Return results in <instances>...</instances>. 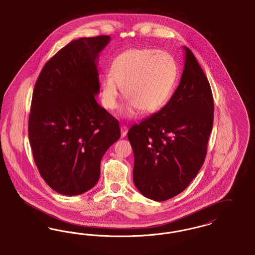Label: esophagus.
Listing matches in <instances>:
<instances>
[{"instance_id":"obj_1","label":"esophagus","mask_w":255,"mask_h":255,"mask_svg":"<svg viewBox=\"0 0 255 255\" xmlns=\"http://www.w3.org/2000/svg\"><path fill=\"white\" fill-rule=\"evenodd\" d=\"M127 133H128V128L126 126H122L121 127V135H122V137H125L127 135Z\"/></svg>"}]
</instances>
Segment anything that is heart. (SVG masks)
Masks as SVG:
<instances>
[{
  "mask_svg": "<svg viewBox=\"0 0 255 255\" xmlns=\"http://www.w3.org/2000/svg\"><path fill=\"white\" fill-rule=\"evenodd\" d=\"M174 58L166 51L134 48L117 56L111 63L110 74L102 82L101 98L104 107L113 111L123 93L128 103L121 114L130 118L139 109L144 113L159 111L166 105L177 80Z\"/></svg>",
  "mask_w": 255,
  "mask_h": 255,
  "instance_id": "1",
  "label": "heart"
}]
</instances>
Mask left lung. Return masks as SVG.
<instances>
[{"label": "left lung", "mask_w": 255, "mask_h": 255, "mask_svg": "<svg viewBox=\"0 0 255 255\" xmlns=\"http://www.w3.org/2000/svg\"><path fill=\"white\" fill-rule=\"evenodd\" d=\"M184 48V70L171 98L128 132L134 154L133 182L144 196L157 202L176 196L197 175L212 130L210 83L191 50Z\"/></svg>", "instance_id": "1"}]
</instances>
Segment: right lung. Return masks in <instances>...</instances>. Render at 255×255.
I'll return each mask as SVG.
<instances>
[{"label": "right lung", "instance_id": "add662e5", "mask_svg": "<svg viewBox=\"0 0 255 255\" xmlns=\"http://www.w3.org/2000/svg\"><path fill=\"white\" fill-rule=\"evenodd\" d=\"M108 35L80 38L44 65L34 87L28 137L44 182L63 195H79L100 177L102 157L121 137L118 121L102 108L97 64Z\"/></svg>", "mask_w": 255, "mask_h": 255}]
</instances>
